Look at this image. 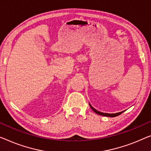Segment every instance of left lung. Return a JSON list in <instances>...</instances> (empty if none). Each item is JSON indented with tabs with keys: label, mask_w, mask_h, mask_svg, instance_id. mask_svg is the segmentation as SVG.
I'll use <instances>...</instances> for the list:
<instances>
[{
	"label": "left lung",
	"mask_w": 151,
	"mask_h": 151,
	"mask_svg": "<svg viewBox=\"0 0 151 151\" xmlns=\"http://www.w3.org/2000/svg\"><path fill=\"white\" fill-rule=\"evenodd\" d=\"M90 107H91V109L93 110V111L96 112V113H97L98 114H100V115H102V116H111V117H114V116H119L120 115L121 113H123L124 111H122V112H117V113H114V114H109V113H104V112H101L100 111H97V110H96L94 108H93L91 106V104H89Z\"/></svg>",
	"instance_id": "left-lung-1"
}]
</instances>
